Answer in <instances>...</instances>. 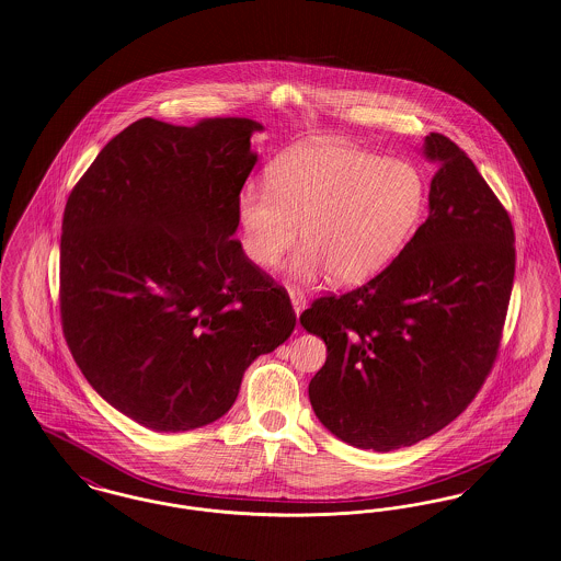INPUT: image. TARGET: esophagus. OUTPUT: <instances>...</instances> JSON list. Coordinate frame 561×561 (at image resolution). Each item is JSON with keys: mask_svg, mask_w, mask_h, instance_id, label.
I'll list each match as a JSON object with an SVG mask.
<instances>
[{"mask_svg": "<svg viewBox=\"0 0 561 561\" xmlns=\"http://www.w3.org/2000/svg\"><path fill=\"white\" fill-rule=\"evenodd\" d=\"M289 297H291V304H294L295 314H301L304 308H306V297H304V294L299 289H295V287H289Z\"/></svg>", "mask_w": 561, "mask_h": 561, "instance_id": "obj_1", "label": "esophagus"}]
</instances>
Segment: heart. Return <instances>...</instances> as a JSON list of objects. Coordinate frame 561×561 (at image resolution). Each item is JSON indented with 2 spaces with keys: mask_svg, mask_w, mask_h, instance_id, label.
<instances>
[{
  "mask_svg": "<svg viewBox=\"0 0 561 561\" xmlns=\"http://www.w3.org/2000/svg\"><path fill=\"white\" fill-rule=\"evenodd\" d=\"M426 207L417 167L333 141H312L276 158L266 190L238 194L242 249L253 266L272 270L299 237L306 249L291 274L329 272L337 285H360L405 247Z\"/></svg>",
  "mask_w": 561,
  "mask_h": 561,
  "instance_id": "heart-1",
  "label": "heart"
}]
</instances>
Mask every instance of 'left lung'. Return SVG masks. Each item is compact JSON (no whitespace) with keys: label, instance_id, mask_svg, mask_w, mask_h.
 Listing matches in <instances>:
<instances>
[{"label":"left lung","instance_id":"left-lung-1","mask_svg":"<svg viewBox=\"0 0 561 561\" xmlns=\"http://www.w3.org/2000/svg\"><path fill=\"white\" fill-rule=\"evenodd\" d=\"M424 156L439 164L428 219L399 257L299 317L327 344L308 386L312 410L360 449L392 451L442 431L467 410L501 346L515 276L508 213L454 141L431 133Z\"/></svg>","mask_w":561,"mask_h":561}]
</instances>
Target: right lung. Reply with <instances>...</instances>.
Segmentation results:
<instances>
[{"mask_svg": "<svg viewBox=\"0 0 561 561\" xmlns=\"http://www.w3.org/2000/svg\"><path fill=\"white\" fill-rule=\"evenodd\" d=\"M260 130L249 118L137 119L69 194L60 237L67 346L90 386L151 431L219 420L244 369L294 331L289 295L232 238Z\"/></svg>", "mask_w": 561, "mask_h": 561, "instance_id": "obj_1", "label": "right lung"}]
</instances>
